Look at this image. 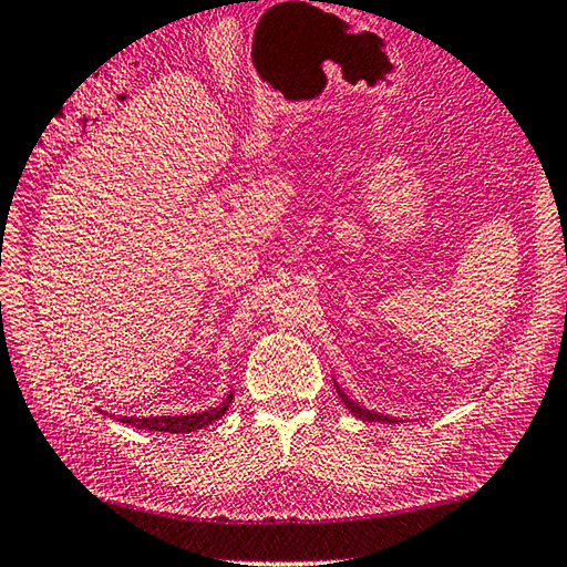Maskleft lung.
Listing matches in <instances>:
<instances>
[{
    "instance_id": "left-lung-1",
    "label": "left lung",
    "mask_w": 567,
    "mask_h": 567,
    "mask_svg": "<svg viewBox=\"0 0 567 567\" xmlns=\"http://www.w3.org/2000/svg\"><path fill=\"white\" fill-rule=\"evenodd\" d=\"M337 391H339V388H337ZM339 395H341V401H343V403H347V408L351 410V413H353V415H359V417H363V420H371V423H373V420H383V423H395V420H393V417H388V415H381V413H373V410H365V408H361L359 403H353V401H351V398H347V395H343L341 391H339Z\"/></svg>"
}]
</instances>
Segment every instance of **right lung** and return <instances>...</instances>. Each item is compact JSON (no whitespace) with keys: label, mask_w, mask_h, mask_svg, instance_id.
Returning a JSON list of instances; mask_svg holds the SVG:
<instances>
[{"label":"right lung","mask_w":567,"mask_h":567,"mask_svg":"<svg viewBox=\"0 0 567 567\" xmlns=\"http://www.w3.org/2000/svg\"><path fill=\"white\" fill-rule=\"evenodd\" d=\"M233 401V391L226 395V401L204 410V413H192V415H162V417H122V423L140 430H157V432H194L214 423V420L224 417L226 410Z\"/></svg>","instance_id":"1"}]
</instances>
